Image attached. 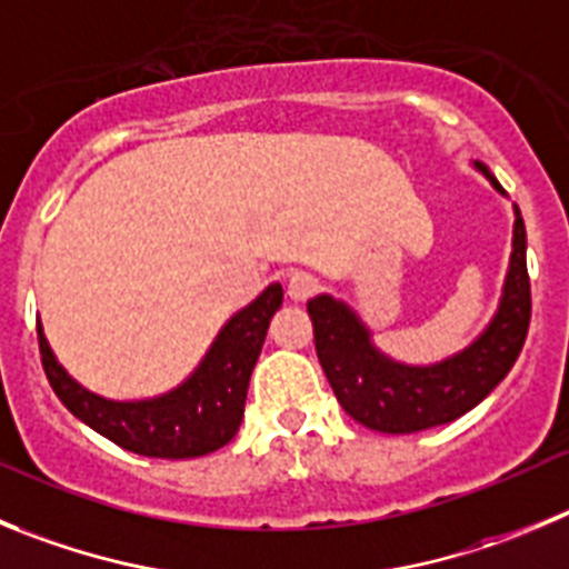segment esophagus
Segmentation results:
<instances>
[{"instance_id": "esophagus-1", "label": "esophagus", "mask_w": 569, "mask_h": 569, "mask_svg": "<svg viewBox=\"0 0 569 569\" xmlns=\"http://www.w3.org/2000/svg\"><path fill=\"white\" fill-rule=\"evenodd\" d=\"M317 289H320V283H317L315 274H309V272H291L289 283H286V291H289V297L295 302L309 300Z\"/></svg>"}]
</instances>
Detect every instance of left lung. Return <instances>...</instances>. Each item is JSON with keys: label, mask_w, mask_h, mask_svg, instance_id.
I'll use <instances>...</instances> for the list:
<instances>
[{"label": "left lung", "mask_w": 569, "mask_h": 569, "mask_svg": "<svg viewBox=\"0 0 569 569\" xmlns=\"http://www.w3.org/2000/svg\"><path fill=\"white\" fill-rule=\"evenodd\" d=\"M475 171L508 196L482 162ZM528 236L513 204L511 260L500 306L488 326L452 357L432 365H407L376 348L373 333L345 300L317 295L309 300L317 357L333 396L353 421L387 435H410L440 427L477 407L517 362L530 326Z\"/></svg>", "instance_id": "obj_1"}]
</instances>
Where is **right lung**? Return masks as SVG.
I'll return each instance as SVG.
<instances>
[{
    "label": "right lung",
    "instance_id": "1",
    "mask_svg": "<svg viewBox=\"0 0 569 569\" xmlns=\"http://www.w3.org/2000/svg\"><path fill=\"white\" fill-rule=\"evenodd\" d=\"M280 302L283 286H267L224 322L193 373L162 396L114 401L87 390L58 362L39 320L41 365L61 405L103 438L146 458H201L236 438L247 405L249 376Z\"/></svg>",
    "mask_w": 569,
    "mask_h": 569
}]
</instances>
